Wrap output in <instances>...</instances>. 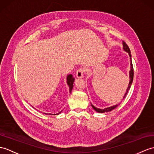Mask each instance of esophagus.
<instances>
[{
  "instance_id": "esophagus-1",
  "label": "esophagus",
  "mask_w": 154,
  "mask_h": 154,
  "mask_svg": "<svg viewBox=\"0 0 154 154\" xmlns=\"http://www.w3.org/2000/svg\"><path fill=\"white\" fill-rule=\"evenodd\" d=\"M85 72V69L83 68H79L76 73V76L77 78H82L83 77V75Z\"/></svg>"
}]
</instances>
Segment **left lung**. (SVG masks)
<instances>
[{"label": "left lung", "mask_w": 154, "mask_h": 154, "mask_svg": "<svg viewBox=\"0 0 154 154\" xmlns=\"http://www.w3.org/2000/svg\"><path fill=\"white\" fill-rule=\"evenodd\" d=\"M123 50L125 51H126L127 52H128V55H129L130 56V61H131V70L129 71V77H130V81H129V83H128V88L127 89V92H125V94L124 96H123V100L125 98V96L127 94L128 91H129V89L131 88V86L132 85V83H133V77H134V70H133V63H132V60H131V51H130V49L129 48H128V45L124 41H123ZM92 108H93L96 112H97L98 113H105V112H110V111L113 110V109H115L116 107L118 106V105H115V106H111V107H109V108H104V109H100V108H96L95 106H94L92 104H91Z\"/></svg>", "instance_id": "obj_1"}]
</instances>
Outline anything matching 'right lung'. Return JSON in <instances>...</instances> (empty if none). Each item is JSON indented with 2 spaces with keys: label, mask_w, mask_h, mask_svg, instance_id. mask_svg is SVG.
Returning <instances> with one entry per match:
<instances>
[{
  "label": "right lung",
  "mask_w": 154,
  "mask_h": 154,
  "mask_svg": "<svg viewBox=\"0 0 154 154\" xmlns=\"http://www.w3.org/2000/svg\"><path fill=\"white\" fill-rule=\"evenodd\" d=\"M74 81H75V79L73 77V75L71 74H69L67 75V83L69 86V92L71 93V90H72V88L73 87V83H74ZM61 112L58 113H56L54 114V115H58L59 113H60ZM46 115H53V114L51 113H45Z\"/></svg>",
  "instance_id": "1"
}]
</instances>
